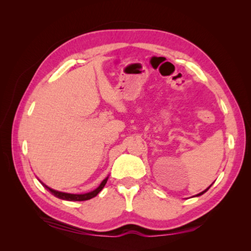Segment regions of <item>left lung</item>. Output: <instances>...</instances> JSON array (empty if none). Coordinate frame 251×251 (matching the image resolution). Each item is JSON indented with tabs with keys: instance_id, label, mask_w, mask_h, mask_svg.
Returning a JSON list of instances; mask_svg holds the SVG:
<instances>
[{
	"instance_id": "1",
	"label": "left lung",
	"mask_w": 251,
	"mask_h": 251,
	"mask_svg": "<svg viewBox=\"0 0 251 251\" xmlns=\"http://www.w3.org/2000/svg\"><path fill=\"white\" fill-rule=\"evenodd\" d=\"M210 186H211V185H210ZM210 186H209V187H210ZM209 187H207V188H206V189H205V191H203V192H201V193H200V194H198V195H196V197H198V196H201V195H203V194H204V193H205V192H207V191H208V189H209Z\"/></svg>"
}]
</instances>
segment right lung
<instances>
[{
    "label": "right lung",
    "instance_id": "right-lung-1",
    "mask_svg": "<svg viewBox=\"0 0 251 251\" xmlns=\"http://www.w3.org/2000/svg\"><path fill=\"white\" fill-rule=\"evenodd\" d=\"M108 178H109V177L105 178V179L101 182L100 185L98 186L96 189H94V191L90 192V193H87V194H80V195H78V194H68V193H63V192L54 191V189H52V188L48 187L46 184H44L42 181H40V182L43 184V186L47 189V191H49L52 195H54L55 197H57V198H59V199L67 200V201H86V200H90V199L94 198L95 196L98 195V193H100V192L101 191V189L103 188V186L105 185V183H107Z\"/></svg>",
    "mask_w": 251,
    "mask_h": 251
}]
</instances>
